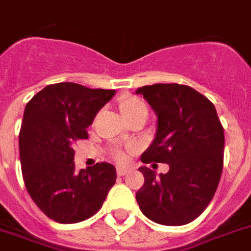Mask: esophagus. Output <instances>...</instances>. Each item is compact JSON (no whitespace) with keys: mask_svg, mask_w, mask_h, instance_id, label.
I'll return each mask as SVG.
<instances>
[{"mask_svg":"<svg viewBox=\"0 0 251 251\" xmlns=\"http://www.w3.org/2000/svg\"><path fill=\"white\" fill-rule=\"evenodd\" d=\"M127 172H129V168H126V167H118V168H117V174H118V176H125Z\"/></svg>","mask_w":251,"mask_h":251,"instance_id":"1","label":"esophagus"}]
</instances>
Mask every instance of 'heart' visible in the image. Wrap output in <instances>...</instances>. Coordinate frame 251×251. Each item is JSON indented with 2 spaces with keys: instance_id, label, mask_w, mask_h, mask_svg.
I'll use <instances>...</instances> for the list:
<instances>
[{
  "instance_id": "obj_1",
  "label": "heart",
  "mask_w": 251,
  "mask_h": 251,
  "mask_svg": "<svg viewBox=\"0 0 251 251\" xmlns=\"http://www.w3.org/2000/svg\"><path fill=\"white\" fill-rule=\"evenodd\" d=\"M118 107H120L121 114H122L124 118H129V117L138 114H148V109L145 103L142 102L141 99L136 98V97H124V98H121ZM125 157L126 156L124 152H121V151H115L114 152V158L117 161H124Z\"/></svg>"
}]
</instances>
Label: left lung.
Returning <instances> with one entry per match:
<instances>
[{
    "mask_svg": "<svg viewBox=\"0 0 251 251\" xmlns=\"http://www.w3.org/2000/svg\"><path fill=\"white\" fill-rule=\"evenodd\" d=\"M157 117L144 164L165 163L167 174L140 167L145 183L137 191L140 210L164 226H183L196 219L214 198L223 168L225 134L215 106L183 84L144 86L136 90Z\"/></svg>",
    "mask_w": 251,
    "mask_h": 251,
    "instance_id": "left-lung-1",
    "label": "left lung"
}]
</instances>
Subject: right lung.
<instances>
[{
    "mask_svg": "<svg viewBox=\"0 0 251 251\" xmlns=\"http://www.w3.org/2000/svg\"><path fill=\"white\" fill-rule=\"evenodd\" d=\"M115 90L71 82L44 87L25 106L19 136L25 187L36 205L59 223L88 219L103 204L117 179L115 167L97 163L75 169L74 147Z\"/></svg>",
    "mask_w": 251,
    "mask_h": 251,
    "instance_id": "right-lung-1",
    "label": "right lung"
}]
</instances>
